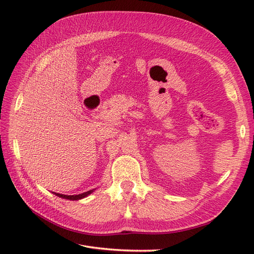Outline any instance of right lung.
Masks as SVG:
<instances>
[{"label":"right lung","mask_w":254,"mask_h":254,"mask_svg":"<svg viewBox=\"0 0 254 254\" xmlns=\"http://www.w3.org/2000/svg\"><path fill=\"white\" fill-rule=\"evenodd\" d=\"M92 191H93V190H88V191H84V193L79 194V195H70V196H67V195L58 194V193H55V195H57V196H59V197H61V198L70 199V200H78V199H81V198H83V197L88 196L89 194H91V193H92Z\"/></svg>","instance_id":"add662e5"}]
</instances>
